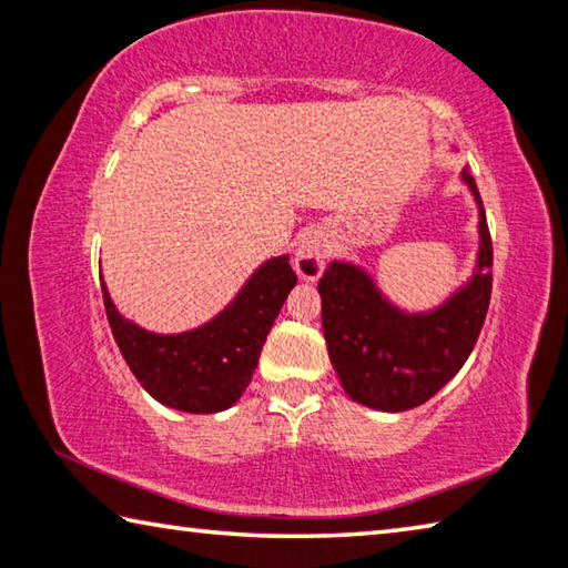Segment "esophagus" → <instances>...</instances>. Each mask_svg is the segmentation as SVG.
I'll use <instances>...</instances> for the list:
<instances>
[{
	"label": "esophagus",
	"mask_w": 568,
	"mask_h": 568,
	"mask_svg": "<svg viewBox=\"0 0 568 568\" xmlns=\"http://www.w3.org/2000/svg\"><path fill=\"white\" fill-rule=\"evenodd\" d=\"M329 256V239L322 229H307L294 248V268L304 282H317Z\"/></svg>",
	"instance_id": "1"
}]
</instances>
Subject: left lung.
I'll list each match as a JSON object with an SVG mask.
<instances>
[{
	"label": "left lung",
	"instance_id": "obj_1",
	"mask_svg": "<svg viewBox=\"0 0 568 568\" xmlns=\"http://www.w3.org/2000/svg\"><path fill=\"white\" fill-rule=\"evenodd\" d=\"M459 180L477 205V258L473 276L434 310H400L353 261H333L320 278L329 363L357 404L390 414L422 406L473 353L490 304L493 241L475 178L465 168Z\"/></svg>",
	"mask_w": 568,
	"mask_h": 568
}]
</instances>
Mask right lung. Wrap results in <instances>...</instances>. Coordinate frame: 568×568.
<instances>
[{
	"label": "right lung",
	"instance_id": "right-lung-1",
	"mask_svg": "<svg viewBox=\"0 0 568 568\" xmlns=\"http://www.w3.org/2000/svg\"><path fill=\"white\" fill-rule=\"evenodd\" d=\"M294 284L290 256H274L205 325L160 335L126 320L101 278L111 333L126 365L154 400L187 414L225 412L241 398Z\"/></svg>",
	"mask_w": 568,
	"mask_h": 568
}]
</instances>
